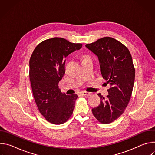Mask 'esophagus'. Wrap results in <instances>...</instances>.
Here are the masks:
<instances>
[{
  "instance_id": "34e87169",
  "label": "esophagus",
  "mask_w": 155,
  "mask_h": 155,
  "mask_svg": "<svg viewBox=\"0 0 155 155\" xmlns=\"http://www.w3.org/2000/svg\"><path fill=\"white\" fill-rule=\"evenodd\" d=\"M81 94H82V95H83V96H89V95L90 94V93L87 92V91H82V92H81Z\"/></svg>"
}]
</instances>
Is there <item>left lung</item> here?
Instances as JSON below:
<instances>
[{
	"mask_svg": "<svg viewBox=\"0 0 155 155\" xmlns=\"http://www.w3.org/2000/svg\"><path fill=\"white\" fill-rule=\"evenodd\" d=\"M85 46L98 57L102 75L110 85L106 98L97 94L100 105L92 109L99 122L108 124L124 113L130 99L135 80L132 56L122 43L110 37H102Z\"/></svg>",
	"mask_w": 155,
	"mask_h": 155,
	"instance_id": "obj_1",
	"label": "left lung"
}]
</instances>
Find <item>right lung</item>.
I'll use <instances>...</instances> for the list:
<instances>
[{
	"instance_id": "obj_1",
	"label": "right lung",
	"mask_w": 155,
	"mask_h": 155,
	"mask_svg": "<svg viewBox=\"0 0 155 155\" xmlns=\"http://www.w3.org/2000/svg\"><path fill=\"white\" fill-rule=\"evenodd\" d=\"M81 47V43L54 37L40 43L31 56L29 79L34 98L40 113L52 124H63L72 115L78 96L62 93L58 83L65 74V57Z\"/></svg>"
}]
</instances>
